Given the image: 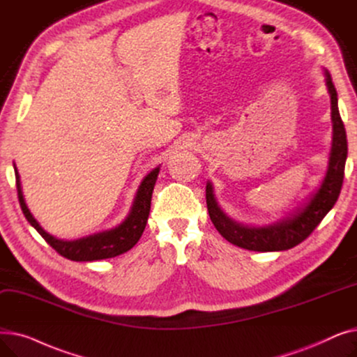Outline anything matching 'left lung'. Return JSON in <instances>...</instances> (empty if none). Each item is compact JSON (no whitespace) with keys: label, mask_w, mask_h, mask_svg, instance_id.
<instances>
[{"label":"left lung","mask_w":357,"mask_h":357,"mask_svg":"<svg viewBox=\"0 0 357 357\" xmlns=\"http://www.w3.org/2000/svg\"><path fill=\"white\" fill-rule=\"evenodd\" d=\"M323 73L331 104V149L327 171L320 186L312 191L303 204L296 205L292 213L278 221L265 224V226H250V224H243L231 218L222 211L217 202L213 183L210 181L207 182L205 197H207L210 218L218 233L231 245L253 252H280L292 249L314 231L339 198L347 159V137L339 105H337L339 101H337V91L331 81V75L327 69H323Z\"/></svg>","instance_id":"1"}]
</instances>
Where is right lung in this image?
I'll return each instance as SVG.
<instances>
[{
	"instance_id": "right-lung-1",
	"label": "right lung",
	"mask_w": 357,
	"mask_h": 357,
	"mask_svg": "<svg viewBox=\"0 0 357 357\" xmlns=\"http://www.w3.org/2000/svg\"><path fill=\"white\" fill-rule=\"evenodd\" d=\"M159 171L160 166H156L143 178L127 217L119 224V226L77 240H63L49 234L30 213L23 197L20 175H18L14 163L18 201H20V207L23 210L24 217L56 252L73 261H92L116 257L119 255L128 252L136 245L146 227L150 213V201H152V194Z\"/></svg>"
}]
</instances>
